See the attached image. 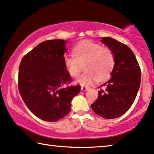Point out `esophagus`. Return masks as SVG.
<instances>
[{"instance_id":"esophagus-1","label":"esophagus","mask_w":154,"mask_h":154,"mask_svg":"<svg viewBox=\"0 0 154 154\" xmlns=\"http://www.w3.org/2000/svg\"><path fill=\"white\" fill-rule=\"evenodd\" d=\"M88 89L89 88H88V87H85V86H82L81 87V90L83 91H88Z\"/></svg>"}]
</instances>
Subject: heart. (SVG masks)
Returning <instances> with one entry per match:
<instances>
[{
    "instance_id": "b5f03b06",
    "label": "heart",
    "mask_w": 154,
    "mask_h": 154,
    "mask_svg": "<svg viewBox=\"0 0 154 154\" xmlns=\"http://www.w3.org/2000/svg\"><path fill=\"white\" fill-rule=\"evenodd\" d=\"M73 54H66L64 66L70 76L77 77L81 71V64L85 63L86 70L76 82L82 86H89L95 81L106 79L111 75L115 65L113 51L108 48L92 41H84L73 49Z\"/></svg>"
}]
</instances>
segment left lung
<instances>
[{"label":"left lung","mask_w":154,"mask_h":154,"mask_svg":"<svg viewBox=\"0 0 154 154\" xmlns=\"http://www.w3.org/2000/svg\"><path fill=\"white\" fill-rule=\"evenodd\" d=\"M101 42L113 51L115 65L111 78L101 86L97 100L91 105L95 113L106 119L120 117L134 103L138 92L141 71L132 50L124 43L111 37Z\"/></svg>","instance_id":"1"}]
</instances>
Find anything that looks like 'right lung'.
Listing matches in <instances>:
<instances>
[{
	"instance_id": "right-lung-1",
	"label": "right lung",
	"mask_w": 154,
	"mask_h": 154,
	"mask_svg": "<svg viewBox=\"0 0 154 154\" xmlns=\"http://www.w3.org/2000/svg\"><path fill=\"white\" fill-rule=\"evenodd\" d=\"M62 39L45 41L29 52L20 61L18 89L27 108L36 117L56 122L69 113L71 101L79 93V86L71 82L64 66L67 48Z\"/></svg>"
}]
</instances>
